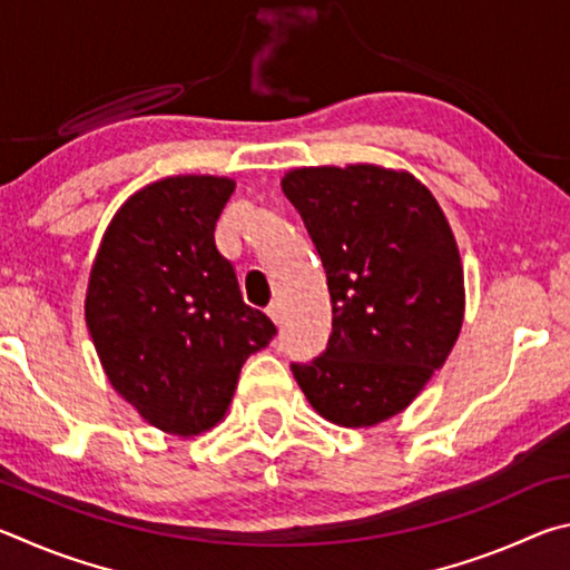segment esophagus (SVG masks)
I'll use <instances>...</instances> for the list:
<instances>
[{
    "instance_id": "esophagus-1",
    "label": "esophagus",
    "mask_w": 570,
    "mask_h": 570,
    "mask_svg": "<svg viewBox=\"0 0 570 570\" xmlns=\"http://www.w3.org/2000/svg\"><path fill=\"white\" fill-rule=\"evenodd\" d=\"M266 314L272 316V322H274V324L282 322V314H284V306H282V302H278V298H274V302L266 306Z\"/></svg>"
}]
</instances>
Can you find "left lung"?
Listing matches in <instances>:
<instances>
[{"instance_id": "8db88e82", "label": "left lung", "mask_w": 570, "mask_h": 570, "mask_svg": "<svg viewBox=\"0 0 570 570\" xmlns=\"http://www.w3.org/2000/svg\"><path fill=\"white\" fill-rule=\"evenodd\" d=\"M282 190L332 298L326 352L292 372L324 420L372 428L407 410L458 342L465 276L455 234L432 190L402 168H292Z\"/></svg>"}]
</instances>
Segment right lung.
Returning a JSON list of instances; mask_svg holds the SVG:
<instances>
[{
    "label": "right lung",
    "mask_w": 570,
    "mask_h": 570,
    "mask_svg": "<svg viewBox=\"0 0 570 570\" xmlns=\"http://www.w3.org/2000/svg\"><path fill=\"white\" fill-rule=\"evenodd\" d=\"M234 188L226 176H170L135 190L105 228L85 292V322L112 390L176 438L226 417L240 366L276 334L244 304L216 248Z\"/></svg>",
    "instance_id": "obj_1"
}]
</instances>
